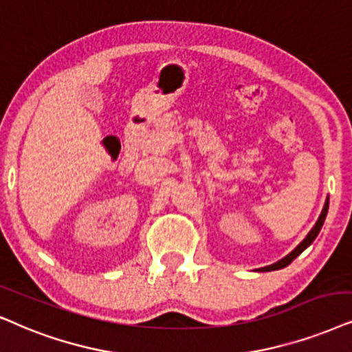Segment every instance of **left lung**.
I'll return each mask as SVG.
<instances>
[{
  "instance_id": "obj_1",
  "label": "left lung",
  "mask_w": 352,
  "mask_h": 352,
  "mask_svg": "<svg viewBox=\"0 0 352 352\" xmlns=\"http://www.w3.org/2000/svg\"><path fill=\"white\" fill-rule=\"evenodd\" d=\"M327 212H328V198H327V201H324L323 211H322V214H320L318 221L315 222V226L312 228V230H310V232L307 234V237H305L304 240H302V242L299 243V245H297V247L294 248V250H292L291 253H289V255L284 256L283 260L276 261V263L270 265V266H265V268H260L258 271H274V270H281V268H286V266H287L289 263H292V260H294V258L299 256L300 253L304 252L305 248L309 247L310 243H312L315 239H317L318 232H320V230H322V226H323V222H324V217H327Z\"/></svg>"
}]
</instances>
